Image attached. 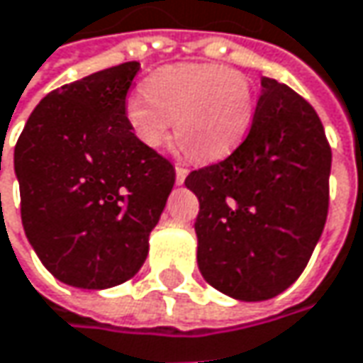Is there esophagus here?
I'll return each instance as SVG.
<instances>
[{
  "mask_svg": "<svg viewBox=\"0 0 363 363\" xmlns=\"http://www.w3.org/2000/svg\"><path fill=\"white\" fill-rule=\"evenodd\" d=\"M186 177H188V169L182 167V165H177L175 167V182H177V186H182L186 182Z\"/></svg>",
  "mask_w": 363,
  "mask_h": 363,
  "instance_id": "esophagus-1",
  "label": "esophagus"
}]
</instances>
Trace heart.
Returning a JSON list of instances; mask_svg holds the SVG:
<instances>
[{
	"mask_svg": "<svg viewBox=\"0 0 363 363\" xmlns=\"http://www.w3.org/2000/svg\"><path fill=\"white\" fill-rule=\"evenodd\" d=\"M255 91L239 69L214 63L167 65L153 71L143 94L124 101V120L136 140L159 149L175 130L177 149L196 159L230 155L249 133Z\"/></svg>",
	"mask_w": 363,
	"mask_h": 363,
	"instance_id": "heart-1",
	"label": "heart"
}]
</instances>
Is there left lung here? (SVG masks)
<instances>
[{
	"label": "left lung",
	"instance_id": "left-lung-1",
	"mask_svg": "<svg viewBox=\"0 0 363 363\" xmlns=\"http://www.w3.org/2000/svg\"><path fill=\"white\" fill-rule=\"evenodd\" d=\"M331 147L315 108L262 77L249 135L225 161L191 172L200 200L198 267L218 292L274 298L304 272L329 210Z\"/></svg>",
	"mask_w": 363,
	"mask_h": 363
}]
</instances>
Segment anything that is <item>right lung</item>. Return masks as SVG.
Segmentation results:
<instances>
[{
  "label": "right lung",
  "instance_id": "obj_1",
  "mask_svg": "<svg viewBox=\"0 0 363 363\" xmlns=\"http://www.w3.org/2000/svg\"><path fill=\"white\" fill-rule=\"evenodd\" d=\"M136 61L50 91L13 151L22 225L46 269L67 286L104 290L130 280L149 253L175 169L124 120Z\"/></svg>",
  "mask_w": 363,
  "mask_h": 363
}]
</instances>
